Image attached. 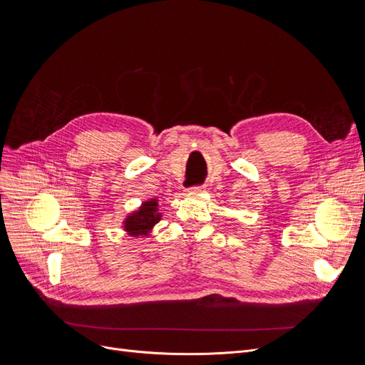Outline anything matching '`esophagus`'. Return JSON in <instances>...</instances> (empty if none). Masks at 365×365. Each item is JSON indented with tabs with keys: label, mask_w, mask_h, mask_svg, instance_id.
Segmentation results:
<instances>
[{
	"label": "esophagus",
	"mask_w": 365,
	"mask_h": 365,
	"mask_svg": "<svg viewBox=\"0 0 365 365\" xmlns=\"http://www.w3.org/2000/svg\"><path fill=\"white\" fill-rule=\"evenodd\" d=\"M204 192V185H195V187H190V189H187V193L189 195H197Z\"/></svg>",
	"instance_id": "obj_1"
}]
</instances>
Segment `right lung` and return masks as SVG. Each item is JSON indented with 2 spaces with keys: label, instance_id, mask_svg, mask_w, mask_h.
Returning <instances> with one entry per match:
<instances>
[{
  "label": "right lung",
  "instance_id": "obj_1",
  "mask_svg": "<svg viewBox=\"0 0 365 365\" xmlns=\"http://www.w3.org/2000/svg\"><path fill=\"white\" fill-rule=\"evenodd\" d=\"M160 219L161 213L158 212V200L157 197H152V200L143 202L137 212L130 213L123 220V228L132 237L149 236L153 225L158 224Z\"/></svg>",
  "mask_w": 365,
  "mask_h": 365
}]
</instances>
